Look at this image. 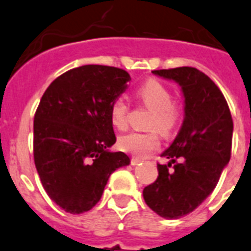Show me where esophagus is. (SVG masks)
I'll return each instance as SVG.
<instances>
[{
  "mask_svg": "<svg viewBox=\"0 0 251 251\" xmlns=\"http://www.w3.org/2000/svg\"><path fill=\"white\" fill-rule=\"evenodd\" d=\"M140 162H142V159H139V158H135V157H132L131 159H130V163H131L132 166L139 165V163H140Z\"/></svg>",
  "mask_w": 251,
  "mask_h": 251,
  "instance_id": "esophagus-1",
  "label": "esophagus"
}]
</instances>
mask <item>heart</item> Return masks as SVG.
<instances>
[{"label":"heart","mask_w":251,"mask_h":251,"mask_svg":"<svg viewBox=\"0 0 251 251\" xmlns=\"http://www.w3.org/2000/svg\"><path fill=\"white\" fill-rule=\"evenodd\" d=\"M136 97L140 102L151 109L149 127L158 129L163 134H171L178 126L182 115L181 104L172 100L171 90L155 79L147 80L136 89ZM130 106L124 98H116L109 107V117L116 129L125 130L129 124ZM161 140L157 130L148 132L131 131L119 139L121 151L135 157H145L151 151L159 148Z\"/></svg>","instance_id":"b5f03b06"}]
</instances>
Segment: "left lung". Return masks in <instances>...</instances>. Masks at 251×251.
Wrapping results in <instances>:
<instances>
[{"label": "left lung", "mask_w": 251, "mask_h": 251, "mask_svg": "<svg viewBox=\"0 0 251 251\" xmlns=\"http://www.w3.org/2000/svg\"><path fill=\"white\" fill-rule=\"evenodd\" d=\"M151 73L180 84L185 119L174 143L162 153L170 159L168 165L158 163L157 180L144 187L143 197L155 213L176 220L199 207L218 184L231 158L233 122L220 88L198 69L184 66Z\"/></svg>", "instance_id": "8db88e82"}]
</instances>
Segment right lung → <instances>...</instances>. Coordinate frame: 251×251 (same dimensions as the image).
<instances>
[{
    "label": "right lung",
    "mask_w": 251,
    "mask_h": 251,
    "mask_svg": "<svg viewBox=\"0 0 251 251\" xmlns=\"http://www.w3.org/2000/svg\"><path fill=\"white\" fill-rule=\"evenodd\" d=\"M131 80L127 71L84 65L50 84L34 116L33 153L48 197L71 214L88 212L100 201L113 171L130 163L116 143L111 103Z\"/></svg>",
    "instance_id": "obj_1"
}]
</instances>
